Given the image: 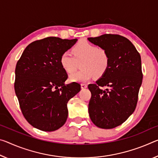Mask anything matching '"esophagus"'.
I'll use <instances>...</instances> for the list:
<instances>
[{"label": "esophagus", "instance_id": "1", "mask_svg": "<svg viewBox=\"0 0 158 158\" xmlns=\"http://www.w3.org/2000/svg\"><path fill=\"white\" fill-rule=\"evenodd\" d=\"M81 88L82 89H86V88H87V85H86V84H81Z\"/></svg>", "mask_w": 158, "mask_h": 158}]
</instances>
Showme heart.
Returning <instances> with one entry per match:
<instances>
[{
    "instance_id": "heart-1",
    "label": "heart",
    "mask_w": 158,
    "mask_h": 158,
    "mask_svg": "<svg viewBox=\"0 0 158 158\" xmlns=\"http://www.w3.org/2000/svg\"><path fill=\"white\" fill-rule=\"evenodd\" d=\"M72 53L64 52L60 58L62 69L69 74L74 72L79 62H81L80 67L82 69L70 75V81L86 82L95 77L99 78L108 69L110 59L105 48L83 40L72 48Z\"/></svg>"
}]
</instances>
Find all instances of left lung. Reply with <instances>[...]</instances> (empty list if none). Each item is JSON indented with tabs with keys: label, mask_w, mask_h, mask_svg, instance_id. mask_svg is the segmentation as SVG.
<instances>
[{
	"label": "left lung",
	"mask_w": 158,
	"mask_h": 158,
	"mask_svg": "<svg viewBox=\"0 0 158 158\" xmlns=\"http://www.w3.org/2000/svg\"><path fill=\"white\" fill-rule=\"evenodd\" d=\"M88 40L106 49L110 59L106 73L88 86L91 93L90 118L99 128H114L136 109L143 80L141 56L128 39L118 34H106ZM105 86L106 89L102 90L101 87Z\"/></svg>",
	"instance_id": "8db88e82"
}]
</instances>
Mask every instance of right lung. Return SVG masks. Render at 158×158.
<instances>
[{
    "mask_svg": "<svg viewBox=\"0 0 158 158\" xmlns=\"http://www.w3.org/2000/svg\"><path fill=\"white\" fill-rule=\"evenodd\" d=\"M77 41L52 36L37 40L27 46L17 62L15 91L24 118L35 128L53 131L65 123L67 102L81 86L64 84L68 76L60 58Z\"/></svg>",
    "mask_w": 158,
    "mask_h": 158,
    "instance_id": "obj_1",
    "label": "right lung"
}]
</instances>
